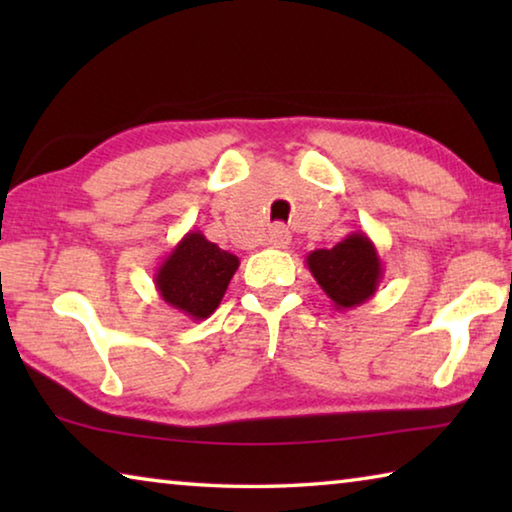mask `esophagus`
Wrapping results in <instances>:
<instances>
[{"instance_id":"obj_1","label":"esophagus","mask_w":512,"mask_h":512,"mask_svg":"<svg viewBox=\"0 0 512 512\" xmlns=\"http://www.w3.org/2000/svg\"><path fill=\"white\" fill-rule=\"evenodd\" d=\"M289 244H291V235L284 225H273V228L268 230V246L287 248Z\"/></svg>"}]
</instances>
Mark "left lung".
<instances>
[{
	"label": "left lung",
	"instance_id": "obj_1",
	"mask_svg": "<svg viewBox=\"0 0 512 512\" xmlns=\"http://www.w3.org/2000/svg\"><path fill=\"white\" fill-rule=\"evenodd\" d=\"M307 268L339 311L368 302L384 277L379 253L366 232H350L334 248L311 250Z\"/></svg>",
	"mask_w": 512,
	"mask_h": 512
}]
</instances>
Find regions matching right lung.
Returning <instances> with one entry per match:
<instances>
[{"instance_id": "right-lung-1", "label": "right lung", "mask_w": 512, "mask_h": 512, "mask_svg": "<svg viewBox=\"0 0 512 512\" xmlns=\"http://www.w3.org/2000/svg\"><path fill=\"white\" fill-rule=\"evenodd\" d=\"M237 268V255L212 244L201 230H189L164 257L153 282L169 307L203 320L221 305Z\"/></svg>"}]
</instances>
